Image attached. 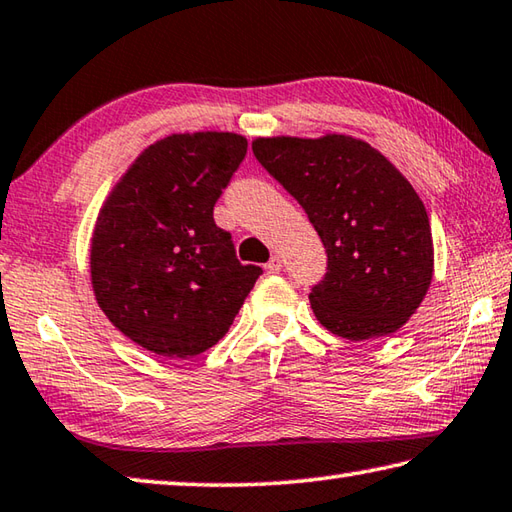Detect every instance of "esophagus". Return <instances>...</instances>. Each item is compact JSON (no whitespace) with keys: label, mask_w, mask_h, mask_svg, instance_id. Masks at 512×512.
<instances>
[{"label":"esophagus","mask_w":512,"mask_h":512,"mask_svg":"<svg viewBox=\"0 0 512 512\" xmlns=\"http://www.w3.org/2000/svg\"><path fill=\"white\" fill-rule=\"evenodd\" d=\"M266 271H268V273H280V271H282V259H280V255H273V257H271V262L266 264Z\"/></svg>","instance_id":"obj_1"}]
</instances>
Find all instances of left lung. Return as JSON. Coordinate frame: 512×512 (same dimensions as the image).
<instances>
[{
  "instance_id": "left-lung-1",
  "label": "left lung",
  "mask_w": 512,
  "mask_h": 512,
  "mask_svg": "<svg viewBox=\"0 0 512 512\" xmlns=\"http://www.w3.org/2000/svg\"><path fill=\"white\" fill-rule=\"evenodd\" d=\"M253 152L327 248V275L309 293L322 327L353 342L401 329L434 273L430 217L412 183L347 134L255 138Z\"/></svg>"
}]
</instances>
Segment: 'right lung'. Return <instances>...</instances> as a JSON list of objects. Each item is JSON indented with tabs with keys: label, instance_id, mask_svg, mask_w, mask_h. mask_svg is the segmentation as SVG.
I'll list each match as a JSON object with an SVG mask.
<instances>
[{
	"label": "right lung",
	"instance_id": "right-lung-1",
	"mask_svg": "<svg viewBox=\"0 0 512 512\" xmlns=\"http://www.w3.org/2000/svg\"><path fill=\"white\" fill-rule=\"evenodd\" d=\"M232 132L172 134L127 167L98 212L91 286L114 327L152 353L190 358L226 336L262 268L239 264L212 210L244 161Z\"/></svg>",
	"mask_w": 512,
	"mask_h": 512
}]
</instances>
